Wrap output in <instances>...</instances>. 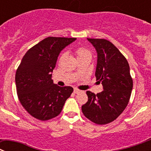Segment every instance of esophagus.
<instances>
[{
  "instance_id": "esophagus-1",
  "label": "esophagus",
  "mask_w": 151,
  "mask_h": 151,
  "mask_svg": "<svg viewBox=\"0 0 151 151\" xmlns=\"http://www.w3.org/2000/svg\"><path fill=\"white\" fill-rule=\"evenodd\" d=\"M74 93L77 94V93H80V92H81V90H80V89H74Z\"/></svg>"
}]
</instances>
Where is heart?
Returning a JSON list of instances; mask_svg holds the SVG:
<instances>
[{
    "label": "heart",
    "instance_id": "b5f03b06",
    "mask_svg": "<svg viewBox=\"0 0 151 151\" xmlns=\"http://www.w3.org/2000/svg\"><path fill=\"white\" fill-rule=\"evenodd\" d=\"M75 53L76 55H77V58H79V57L83 56V55H86V54H89V52L88 51V50H86V49L84 48V47H77V48L76 49ZM63 56H64V54L63 55H62V58Z\"/></svg>",
    "mask_w": 151,
    "mask_h": 151
}]
</instances>
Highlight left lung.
<instances>
[{
	"label": "left lung",
	"instance_id": "1",
	"mask_svg": "<svg viewBox=\"0 0 151 151\" xmlns=\"http://www.w3.org/2000/svg\"><path fill=\"white\" fill-rule=\"evenodd\" d=\"M87 40L97 51L96 77L102 84L103 91L96 95L86 92L88 101L82 106V112L96 124H108L121 114L129 101L133 86L129 65L124 55L109 40Z\"/></svg>",
	"mask_w": 151,
	"mask_h": 151
}]
</instances>
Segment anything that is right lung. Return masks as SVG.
Segmentation results:
<instances>
[{"mask_svg":"<svg viewBox=\"0 0 151 151\" xmlns=\"http://www.w3.org/2000/svg\"><path fill=\"white\" fill-rule=\"evenodd\" d=\"M75 40L49 37L23 56L16 72V92L22 107L33 117L44 121L57 116L74 91L71 86L53 83L52 72L61 51Z\"/></svg>","mask_w":151,"mask_h":151,"instance_id":"obj_1","label":"right lung"}]
</instances>
